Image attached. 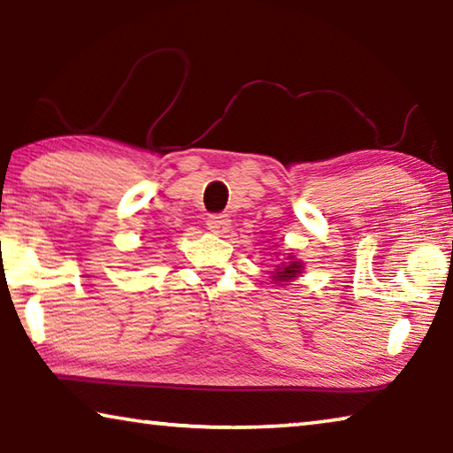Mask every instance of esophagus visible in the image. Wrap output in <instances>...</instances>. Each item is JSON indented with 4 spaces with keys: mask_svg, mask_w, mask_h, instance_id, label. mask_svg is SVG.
Here are the masks:
<instances>
[{
    "mask_svg": "<svg viewBox=\"0 0 453 453\" xmlns=\"http://www.w3.org/2000/svg\"><path fill=\"white\" fill-rule=\"evenodd\" d=\"M210 232L213 234H227L229 227H232V219H229L227 213H216V216H210L208 221H205Z\"/></svg>",
    "mask_w": 453,
    "mask_h": 453,
    "instance_id": "esophagus-1",
    "label": "esophagus"
}]
</instances>
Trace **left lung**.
<instances>
[{
    "label": "left lung",
    "instance_id": "1",
    "mask_svg": "<svg viewBox=\"0 0 453 453\" xmlns=\"http://www.w3.org/2000/svg\"><path fill=\"white\" fill-rule=\"evenodd\" d=\"M303 264L300 259H296V256H288V262H283L281 265L275 267V272H272V280L275 283H288L291 280H296L297 275L302 273Z\"/></svg>",
    "mask_w": 453,
    "mask_h": 453
}]
</instances>
